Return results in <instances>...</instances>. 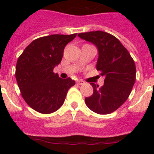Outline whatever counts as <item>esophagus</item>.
I'll list each match as a JSON object with an SVG mask.
<instances>
[{"label": "esophagus", "mask_w": 154, "mask_h": 154, "mask_svg": "<svg viewBox=\"0 0 154 154\" xmlns=\"http://www.w3.org/2000/svg\"><path fill=\"white\" fill-rule=\"evenodd\" d=\"M77 83L79 84V85H84V84H85V82H84L83 81H82V80H78V81H77Z\"/></svg>", "instance_id": "esophagus-1"}]
</instances>
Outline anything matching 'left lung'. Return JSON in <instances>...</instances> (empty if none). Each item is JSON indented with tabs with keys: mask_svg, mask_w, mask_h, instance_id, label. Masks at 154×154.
Returning <instances> with one entry per match:
<instances>
[{
	"mask_svg": "<svg viewBox=\"0 0 154 154\" xmlns=\"http://www.w3.org/2000/svg\"><path fill=\"white\" fill-rule=\"evenodd\" d=\"M80 38L92 42L99 50L96 69L105 76L104 85L90 83L93 94L85 104L98 114H109L128 99L136 81V65L126 48L115 36L102 31L79 33Z\"/></svg>",
	"mask_w": 154,
	"mask_h": 154,
	"instance_id": "8db88e82",
	"label": "left lung"
}]
</instances>
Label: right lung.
I'll return each instance as SVG.
<instances>
[{
	"label": "right lung",
	"mask_w": 154,
	"mask_h": 154,
	"mask_svg": "<svg viewBox=\"0 0 154 154\" xmlns=\"http://www.w3.org/2000/svg\"><path fill=\"white\" fill-rule=\"evenodd\" d=\"M77 34L51 35L35 39L24 50L16 65L15 77L24 101L31 108L49 114L63 105L75 85L71 78L62 79L53 72L60 63L65 45Z\"/></svg>",
	"instance_id": "obj_1"
}]
</instances>
